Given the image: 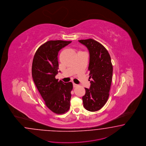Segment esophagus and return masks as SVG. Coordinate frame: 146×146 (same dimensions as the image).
Listing matches in <instances>:
<instances>
[{
  "instance_id": "esophagus-1",
  "label": "esophagus",
  "mask_w": 146,
  "mask_h": 146,
  "mask_svg": "<svg viewBox=\"0 0 146 146\" xmlns=\"http://www.w3.org/2000/svg\"><path fill=\"white\" fill-rule=\"evenodd\" d=\"M78 86V85L76 84L75 83H73V86L74 87V88H75L76 86Z\"/></svg>"
}]
</instances>
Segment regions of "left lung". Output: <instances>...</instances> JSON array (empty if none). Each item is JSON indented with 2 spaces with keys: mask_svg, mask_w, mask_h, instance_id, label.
I'll use <instances>...</instances> for the list:
<instances>
[{
  "mask_svg": "<svg viewBox=\"0 0 146 146\" xmlns=\"http://www.w3.org/2000/svg\"><path fill=\"white\" fill-rule=\"evenodd\" d=\"M78 41L89 52L88 69L89 78L92 79L89 89L85 88L83 106L88 111L95 112L103 107L109 97L113 74L111 59L106 49L98 42L92 38Z\"/></svg>",
  "mask_w": 146,
  "mask_h": 146,
  "instance_id": "left-lung-1",
  "label": "left lung"
}]
</instances>
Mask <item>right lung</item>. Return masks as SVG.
Returning <instances> with one entry per match:
<instances>
[{"label":"right lung","mask_w":146,"mask_h":146,"mask_svg":"<svg viewBox=\"0 0 146 146\" xmlns=\"http://www.w3.org/2000/svg\"><path fill=\"white\" fill-rule=\"evenodd\" d=\"M71 42L48 41L38 48L33 58L34 82L48 108L56 114L66 113L70 108L72 83L58 81L55 76L58 72V52Z\"/></svg>","instance_id":"obj_1"}]
</instances>
